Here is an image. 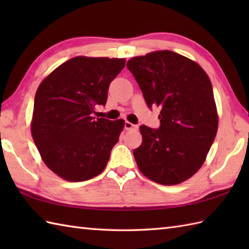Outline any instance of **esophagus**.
I'll return each mask as SVG.
<instances>
[{
    "label": "esophagus",
    "instance_id": "esophagus-1",
    "mask_svg": "<svg viewBox=\"0 0 249 249\" xmlns=\"http://www.w3.org/2000/svg\"><path fill=\"white\" fill-rule=\"evenodd\" d=\"M124 127H125L126 130H133V129L137 128V125L130 123V122H128V121H126L125 124H124Z\"/></svg>",
    "mask_w": 249,
    "mask_h": 249
}]
</instances>
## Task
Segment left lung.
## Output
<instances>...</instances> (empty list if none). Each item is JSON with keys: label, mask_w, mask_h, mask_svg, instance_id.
Here are the masks:
<instances>
[{"label": "left lung", "mask_w": 249, "mask_h": 249, "mask_svg": "<svg viewBox=\"0 0 249 249\" xmlns=\"http://www.w3.org/2000/svg\"><path fill=\"white\" fill-rule=\"evenodd\" d=\"M147 107H160L157 129L140 126L134 150L140 171L162 185L184 182L202 166L218 127L212 83L197 63L176 52L155 51L130 59Z\"/></svg>", "instance_id": "8db88e82"}]
</instances>
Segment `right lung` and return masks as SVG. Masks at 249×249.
I'll use <instances>...</instances> for the list:
<instances>
[{
  "mask_svg": "<svg viewBox=\"0 0 249 249\" xmlns=\"http://www.w3.org/2000/svg\"><path fill=\"white\" fill-rule=\"evenodd\" d=\"M124 59L77 56L40 83L34 99L32 136L44 162L57 176L81 182L98 176L118 143L124 121L95 119Z\"/></svg>",
  "mask_w": 249,
  "mask_h": 249,
  "instance_id": "right-lung-1",
  "label": "right lung"
}]
</instances>
